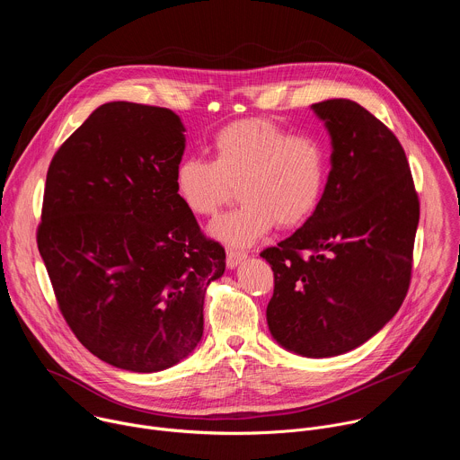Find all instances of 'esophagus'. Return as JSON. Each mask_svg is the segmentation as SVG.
Returning a JSON list of instances; mask_svg holds the SVG:
<instances>
[{"label":"esophagus","mask_w":460,"mask_h":460,"mask_svg":"<svg viewBox=\"0 0 460 460\" xmlns=\"http://www.w3.org/2000/svg\"><path fill=\"white\" fill-rule=\"evenodd\" d=\"M245 252L243 251H234V249H229L227 251V268L229 270H234V268H238L242 261L245 260Z\"/></svg>","instance_id":"esophagus-1"}]
</instances>
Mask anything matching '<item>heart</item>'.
<instances>
[{
    "mask_svg": "<svg viewBox=\"0 0 460 460\" xmlns=\"http://www.w3.org/2000/svg\"><path fill=\"white\" fill-rule=\"evenodd\" d=\"M211 149L213 160H180L174 189L190 213L209 217L238 185L242 204L211 222L215 240L247 247L275 224L300 226L316 209L327 180V153L316 137L289 135L270 119L249 118L222 127Z\"/></svg>",
    "mask_w": 460,
    "mask_h": 460,
    "instance_id": "1",
    "label": "heart"
}]
</instances>
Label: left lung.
<instances>
[{
	"label": "left lung",
	"instance_id": "left-lung-1",
	"mask_svg": "<svg viewBox=\"0 0 460 460\" xmlns=\"http://www.w3.org/2000/svg\"><path fill=\"white\" fill-rule=\"evenodd\" d=\"M332 138L313 215L260 256L275 273L271 337L307 358L348 353L395 316L411 279L419 199L395 135L346 98L311 105Z\"/></svg>",
	"mask_w": 460,
	"mask_h": 460
}]
</instances>
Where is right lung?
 Segmentation results:
<instances>
[{"instance_id": "right-lung-1", "label": "right lung", "mask_w": 460, "mask_h": 460, "mask_svg": "<svg viewBox=\"0 0 460 460\" xmlns=\"http://www.w3.org/2000/svg\"><path fill=\"white\" fill-rule=\"evenodd\" d=\"M185 127L169 109L100 105L54 155L38 249L58 305L100 360L135 373L200 344L204 300L226 251L174 189Z\"/></svg>"}]
</instances>
